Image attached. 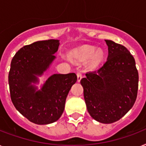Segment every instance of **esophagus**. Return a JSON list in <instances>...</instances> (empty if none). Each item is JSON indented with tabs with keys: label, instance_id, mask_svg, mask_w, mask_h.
I'll use <instances>...</instances> for the list:
<instances>
[{
	"label": "esophagus",
	"instance_id": "esophagus-1",
	"mask_svg": "<svg viewBox=\"0 0 146 146\" xmlns=\"http://www.w3.org/2000/svg\"><path fill=\"white\" fill-rule=\"evenodd\" d=\"M76 75H77V81L79 82L80 80L82 79V73L80 71H79V72H77Z\"/></svg>",
	"mask_w": 146,
	"mask_h": 146
}]
</instances>
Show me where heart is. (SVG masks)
Returning <instances> with one entry per match:
<instances>
[{
  "mask_svg": "<svg viewBox=\"0 0 146 146\" xmlns=\"http://www.w3.org/2000/svg\"><path fill=\"white\" fill-rule=\"evenodd\" d=\"M73 57L79 61H85L88 59V67L96 68L104 59V52L101 49L95 51V48L92 46H82L74 50Z\"/></svg>",
  "mask_w": 146,
  "mask_h": 146,
  "instance_id": "b5f03b06",
  "label": "heart"
}]
</instances>
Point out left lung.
<instances>
[{"mask_svg": "<svg viewBox=\"0 0 146 146\" xmlns=\"http://www.w3.org/2000/svg\"><path fill=\"white\" fill-rule=\"evenodd\" d=\"M107 61L96 71L88 72L80 83L88 112L94 120L111 124L122 118L134 104L139 74L136 62L126 47L105 40Z\"/></svg>", "mask_w": 146, "mask_h": 146, "instance_id": "obj_1", "label": "left lung"}]
</instances>
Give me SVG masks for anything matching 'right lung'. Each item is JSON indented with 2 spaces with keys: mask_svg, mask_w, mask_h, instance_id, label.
Wrapping results in <instances>:
<instances>
[{
  "mask_svg": "<svg viewBox=\"0 0 146 146\" xmlns=\"http://www.w3.org/2000/svg\"><path fill=\"white\" fill-rule=\"evenodd\" d=\"M58 40H41L23 46L12 59L9 73L10 97L15 109L36 124H48L60 118L67 94L76 82V73L53 74L40 89L39 77L56 57Z\"/></svg>",
  "mask_w": 146,
  "mask_h": 146,
  "instance_id": "add662e5",
  "label": "right lung"
}]
</instances>
